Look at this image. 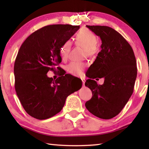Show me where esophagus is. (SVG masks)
<instances>
[{"label": "esophagus", "mask_w": 149, "mask_h": 149, "mask_svg": "<svg viewBox=\"0 0 149 149\" xmlns=\"http://www.w3.org/2000/svg\"><path fill=\"white\" fill-rule=\"evenodd\" d=\"M81 80H82V82H83V86H84L85 81H85L84 79H81Z\"/></svg>", "instance_id": "obj_1"}]
</instances>
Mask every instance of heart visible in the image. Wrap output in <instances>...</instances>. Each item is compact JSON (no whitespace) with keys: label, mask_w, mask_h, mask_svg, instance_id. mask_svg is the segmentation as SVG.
I'll use <instances>...</instances> for the list:
<instances>
[{"label":"heart","mask_w":149,"mask_h":149,"mask_svg":"<svg viewBox=\"0 0 149 149\" xmlns=\"http://www.w3.org/2000/svg\"><path fill=\"white\" fill-rule=\"evenodd\" d=\"M98 38L95 34L90 29L84 28L77 33L74 38L75 45L83 48V56L91 57L97 51V44ZM71 48V42L65 41L59 48V54L63 59L68 58ZM85 68V64L83 62H71L66 66L67 71L74 75H80L83 74Z\"/></svg>","instance_id":"b5f03b06"}]
</instances>
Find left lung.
Here are the masks:
<instances>
[{"instance_id": "8db88e82", "label": "left lung", "mask_w": 149, "mask_h": 149, "mask_svg": "<svg viewBox=\"0 0 149 149\" xmlns=\"http://www.w3.org/2000/svg\"><path fill=\"white\" fill-rule=\"evenodd\" d=\"M86 27L100 38L102 49L88 70L90 79L85 86L91 90L93 96L85 106L93 115L111 119L118 115L133 93L137 76L136 61L131 46L113 28ZM102 77L104 82L102 85L93 80Z\"/></svg>"}]
</instances>
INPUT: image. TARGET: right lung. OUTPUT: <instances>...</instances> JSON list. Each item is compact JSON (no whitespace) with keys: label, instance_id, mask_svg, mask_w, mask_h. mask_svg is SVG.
Segmentation results:
<instances>
[{"label":"right lung","instance_id":"obj_1","mask_svg":"<svg viewBox=\"0 0 149 149\" xmlns=\"http://www.w3.org/2000/svg\"><path fill=\"white\" fill-rule=\"evenodd\" d=\"M79 26L55 24L43 27L22 43L14 65L15 88L25 111L33 118L45 120L61 111L66 97L80 89L72 75L54 80L47 75L61 62L59 48L79 29ZM59 67H57L58 69Z\"/></svg>","mask_w":149,"mask_h":149}]
</instances>
